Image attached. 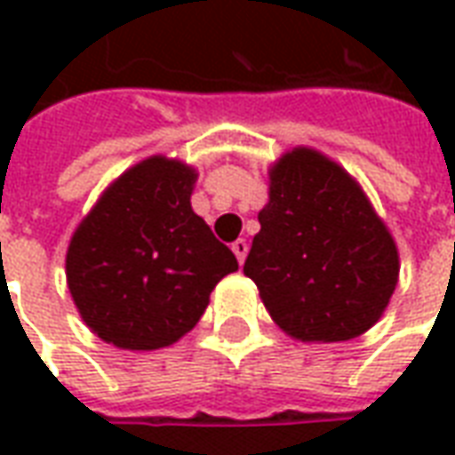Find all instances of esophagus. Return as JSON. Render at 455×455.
Returning <instances> with one entry per match:
<instances>
[{
  "label": "esophagus",
  "instance_id": "obj_1",
  "mask_svg": "<svg viewBox=\"0 0 455 455\" xmlns=\"http://www.w3.org/2000/svg\"><path fill=\"white\" fill-rule=\"evenodd\" d=\"M231 251L236 253L238 263H243V260H246V256H248L246 238H238V241H234V243H231Z\"/></svg>",
  "mask_w": 455,
  "mask_h": 455
}]
</instances>
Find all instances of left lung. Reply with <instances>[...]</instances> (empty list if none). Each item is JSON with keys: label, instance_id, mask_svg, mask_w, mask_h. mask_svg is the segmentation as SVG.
<instances>
[{"label": "left lung", "instance_id": "obj_1", "mask_svg": "<svg viewBox=\"0 0 455 455\" xmlns=\"http://www.w3.org/2000/svg\"><path fill=\"white\" fill-rule=\"evenodd\" d=\"M246 258L263 305L299 341H348L390 302L400 256L361 185L312 148L270 168V199Z\"/></svg>", "mask_w": 455, "mask_h": 455}]
</instances>
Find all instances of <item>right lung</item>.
I'll list each match as a JSON object with an SVG mask.
<instances>
[{
    "label": "right lung",
    "instance_id": "1",
    "mask_svg": "<svg viewBox=\"0 0 455 455\" xmlns=\"http://www.w3.org/2000/svg\"><path fill=\"white\" fill-rule=\"evenodd\" d=\"M197 172L165 156L112 182L75 228L65 275L83 322L126 351H156L188 334L236 256L192 212Z\"/></svg>",
    "mask_w": 455,
    "mask_h": 455
}]
</instances>
